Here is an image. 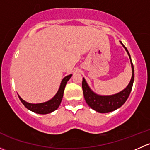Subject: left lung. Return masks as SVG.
<instances>
[{
	"label": "left lung",
	"instance_id": "1",
	"mask_svg": "<svg viewBox=\"0 0 150 150\" xmlns=\"http://www.w3.org/2000/svg\"><path fill=\"white\" fill-rule=\"evenodd\" d=\"M120 43L122 45V46L125 48V51L128 53L129 58L131 59V67H132V77H131V81L129 84L128 85L126 88L123 90L121 91L119 93H116L114 95H110V96H101L95 93L91 89L89 88L88 85L86 83L85 78H83L82 82V88L83 91V95L85 100L88 105L91 109L94 110L95 111L98 112L100 113H107L112 112L117 109L120 108V107L125 102L129 96L130 93L132 89L133 83L134 81V68L133 65L132 61H131V56H130L129 52L122 43L121 41H120Z\"/></svg>",
	"mask_w": 150,
	"mask_h": 150
}]
</instances>
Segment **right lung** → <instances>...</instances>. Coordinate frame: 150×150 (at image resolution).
Masks as SVG:
<instances>
[{
  "label": "right lung",
  "mask_w": 150,
  "mask_h": 150,
  "mask_svg": "<svg viewBox=\"0 0 150 150\" xmlns=\"http://www.w3.org/2000/svg\"><path fill=\"white\" fill-rule=\"evenodd\" d=\"M71 77H72V75H69L63 78L57 93H56V95L52 99H50L48 102L40 104H31L25 102L19 95L18 96H19V98L21 102H22V103L25 105V107L27 109L30 110V111L38 113V114H48V113L52 112L54 110H57L59 107V106L60 105L62 99L63 97V94H64V88H65L67 83V81H69Z\"/></svg>",
  "instance_id": "1"
}]
</instances>
